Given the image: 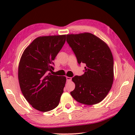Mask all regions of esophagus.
Wrapping results in <instances>:
<instances>
[{
  "mask_svg": "<svg viewBox=\"0 0 135 135\" xmlns=\"http://www.w3.org/2000/svg\"><path fill=\"white\" fill-rule=\"evenodd\" d=\"M66 79H67V82H70L71 81V80H72V78H71V77H68V76L66 77Z\"/></svg>",
  "mask_w": 135,
  "mask_h": 135,
  "instance_id": "34e87169",
  "label": "esophagus"
}]
</instances>
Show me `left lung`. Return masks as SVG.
<instances>
[{
  "mask_svg": "<svg viewBox=\"0 0 135 135\" xmlns=\"http://www.w3.org/2000/svg\"><path fill=\"white\" fill-rule=\"evenodd\" d=\"M79 64L85 63V73L72 78L75 88L70 93L76 101L86 105L102 102L112 87L114 60L110 49L93 34L85 32L67 35Z\"/></svg>",
  "mask_w": 135,
  "mask_h": 135,
  "instance_id": "8db88e82",
  "label": "left lung"
}]
</instances>
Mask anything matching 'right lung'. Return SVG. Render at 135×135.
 Listing matches in <instances>:
<instances>
[{
	"instance_id": "obj_1",
	"label": "right lung",
	"mask_w": 135,
	"mask_h": 135,
	"mask_svg": "<svg viewBox=\"0 0 135 135\" xmlns=\"http://www.w3.org/2000/svg\"><path fill=\"white\" fill-rule=\"evenodd\" d=\"M65 39V35L39 36L25 49L20 59V89L27 101L38 111L52 110L59 104L66 78L49 72L54 70L53 61Z\"/></svg>"
}]
</instances>
